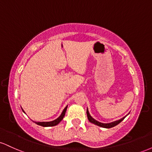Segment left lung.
<instances>
[{
    "label": "left lung",
    "instance_id": "1",
    "mask_svg": "<svg viewBox=\"0 0 152 152\" xmlns=\"http://www.w3.org/2000/svg\"><path fill=\"white\" fill-rule=\"evenodd\" d=\"M86 114H87V117H88V121H89L92 124H94L97 125V126H101V127H103V128H106V129H109V128H112V127H114L115 126H116V125H118V124L120 123V122H121L123 121L124 119V118L126 117V116H124V117L121 118V119L119 120H116V121H113V122H111V123H102V122H99L98 121H96V119H94V118L92 117L91 116L89 112H88V110L87 109L86 110Z\"/></svg>",
    "mask_w": 152,
    "mask_h": 152
}]
</instances>
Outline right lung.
I'll return each instance as SVG.
<instances>
[{
    "label": "right lung",
    "mask_w": 152,
    "mask_h": 152,
    "mask_svg": "<svg viewBox=\"0 0 152 152\" xmlns=\"http://www.w3.org/2000/svg\"><path fill=\"white\" fill-rule=\"evenodd\" d=\"M67 107H68V106H66V107H65V109H64V111H62L61 114L60 116H59L58 117L56 118V119L53 120V121H41V122H40V121H33L35 122V123H36V124L39 125V126H44V127L56 126V125L58 124L62 121L63 118H64V116H65L66 109H67ZM23 112H24V111H23ZM24 113H25V112H24Z\"/></svg>",
    "instance_id": "right-lung-1"
}]
</instances>
